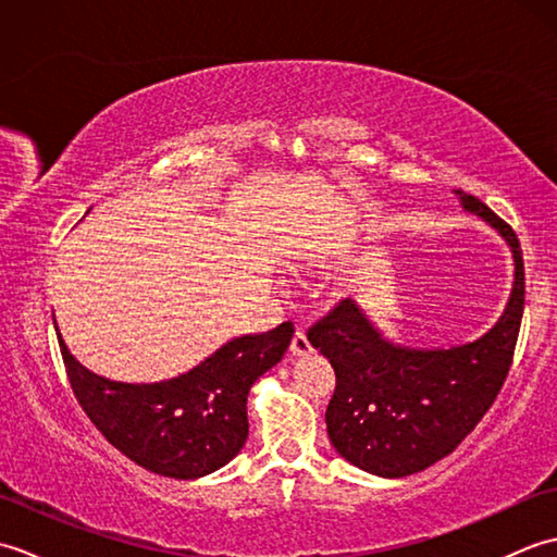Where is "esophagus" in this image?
<instances>
[{
	"instance_id": "obj_1",
	"label": "esophagus",
	"mask_w": 557,
	"mask_h": 557,
	"mask_svg": "<svg viewBox=\"0 0 557 557\" xmlns=\"http://www.w3.org/2000/svg\"><path fill=\"white\" fill-rule=\"evenodd\" d=\"M289 349H292V354H294V357H309V354L313 351V347H311V342H309V337H306V333H304V330H297V333H294V337H292V345H289Z\"/></svg>"
}]
</instances>
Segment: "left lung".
I'll return each mask as SVG.
<instances>
[{
    "instance_id": "left-lung-1",
    "label": "left lung",
    "mask_w": 557,
    "mask_h": 557,
    "mask_svg": "<svg viewBox=\"0 0 557 557\" xmlns=\"http://www.w3.org/2000/svg\"><path fill=\"white\" fill-rule=\"evenodd\" d=\"M461 206L510 244L515 287L491 333L435 351L395 347L349 299L309 327V339L335 369L325 411L337 453L375 476L401 479L447 457L476 429L510 373L524 313V258L515 230L476 196L457 188Z\"/></svg>"
}]
</instances>
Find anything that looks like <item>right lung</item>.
<instances>
[{"mask_svg": "<svg viewBox=\"0 0 557 557\" xmlns=\"http://www.w3.org/2000/svg\"><path fill=\"white\" fill-rule=\"evenodd\" d=\"M294 323L227 342L194 371L168 383L104 381L59 349L86 417L136 465L170 479H198L227 465L248 435V389L289 347Z\"/></svg>", "mask_w": 557, "mask_h": 557, "instance_id": "add662e5", "label": "right lung"}]
</instances>
